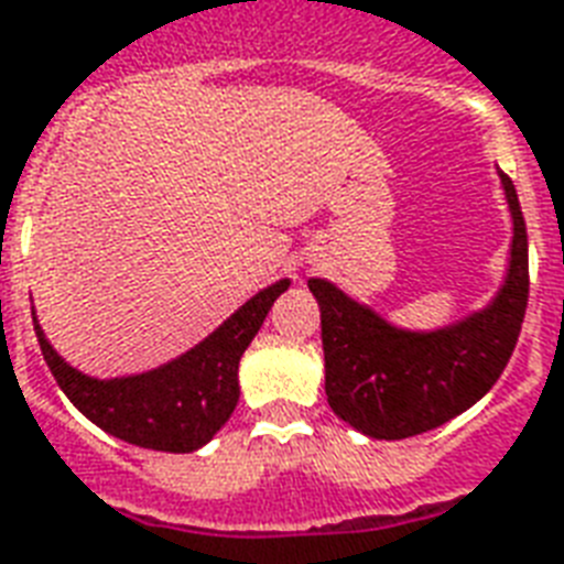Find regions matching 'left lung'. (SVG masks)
<instances>
[{
    "label": "left lung",
    "mask_w": 564,
    "mask_h": 564,
    "mask_svg": "<svg viewBox=\"0 0 564 564\" xmlns=\"http://www.w3.org/2000/svg\"><path fill=\"white\" fill-rule=\"evenodd\" d=\"M511 243L502 285L476 312L434 329H408L327 279H308L321 306L327 401L338 419L375 440L434 431L488 395L518 345L529 297L527 226L511 177L497 169Z\"/></svg>",
    "instance_id": "1"
}]
</instances>
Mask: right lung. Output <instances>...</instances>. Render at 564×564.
Segmentation results:
<instances>
[{
  "mask_svg": "<svg viewBox=\"0 0 564 564\" xmlns=\"http://www.w3.org/2000/svg\"><path fill=\"white\" fill-rule=\"evenodd\" d=\"M288 285L291 279L261 288L256 297H249L210 336L181 357L124 378H91L74 368L50 345L37 324L35 308L32 321L46 366L83 416L124 443L184 455L210 443L235 413L240 398V357Z\"/></svg>",
  "mask_w": 564,
  "mask_h": 564,
  "instance_id": "add662e5",
  "label": "right lung"
}]
</instances>
